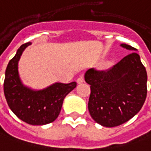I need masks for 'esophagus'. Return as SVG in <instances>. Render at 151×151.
Instances as JSON below:
<instances>
[{
  "label": "esophagus",
  "mask_w": 151,
  "mask_h": 151,
  "mask_svg": "<svg viewBox=\"0 0 151 151\" xmlns=\"http://www.w3.org/2000/svg\"><path fill=\"white\" fill-rule=\"evenodd\" d=\"M84 82V78H83V76H80V77H78V78H77V83L78 84H82Z\"/></svg>",
  "instance_id": "esophagus-1"
}]
</instances>
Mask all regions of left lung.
Returning a JSON list of instances; mask_svg holds the SVG:
<instances>
[{
  "label": "left lung",
  "mask_w": 151,
  "mask_h": 151,
  "mask_svg": "<svg viewBox=\"0 0 151 151\" xmlns=\"http://www.w3.org/2000/svg\"><path fill=\"white\" fill-rule=\"evenodd\" d=\"M120 46L132 53L108 71H86L91 85L88 109L96 123L114 127L128 121L142 109L147 95V73L133 47Z\"/></svg>",
  "instance_id": "1"
}]
</instances>
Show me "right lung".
I'll return each instance as SVG.
<instances>
[{
    "label": "right lung",
    "instance_id": "1",
    "mask_svg": "<svg viewBox=\"0 0 151 151\" xmlns=\"http://www.w3.org/2000/svg\"><path fill=\"white\" fill-rule=\"evenodd\" d=\"M31 44L21 45L9 61L5 73L4 94L10 109L19 119L30 125L42 126L57 119L64 98L77 83L56 82L42 90H34L23 84L18 64L24 50Z\"/></svg>",
    "mask_w": 151,
    "mask_h": 151
}]
</instances>
